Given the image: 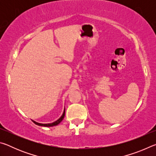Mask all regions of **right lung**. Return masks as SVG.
Segmentation results:
<instances>
[{"instance_id": "add662e5", "label": "right lung", "mask_w": 156, "mask_h": 156, "mask_svg": "<svg viewBox=\"0 0 156 156\" xmlns=\"http://www.w3.org/2000/svg\"><path fill=\"white\" fill-rule=\"evenodd\" d=\"M65 109H64V112H63L62 115H61V117H60L58 120H57L56 121H55V122H52V123H48V124H42V123H38L36 122V121L32 120L34 124H36V125H38V126H56L58 125V124L61 122V121L63 120V118L65 117Z\"/></svg>"}]
</instances>
